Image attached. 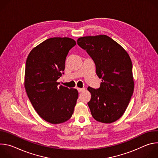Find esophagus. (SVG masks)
Listing matches in <instances>:
<instances>
[{"instance_id": "esophagus-1", "label": "esophagus", "mask_w": 158, "mask_h": 158, "mask_svg": "<svg viewBox=\"0 0 158 158\" xmlns=\"http://www.w3.org/2000/svg\"><path fill=\"white\" fill-rule=\"evenodd\" d=\"M85 90V88H77V91H78V92L79 93H81V92H82L83 91H84Z\"/></svg>"}]
</instances>
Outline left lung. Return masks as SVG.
Returning <instances> with one entry per match:
<instances>
[{"label":"left lung","instance_id":"obj_1","mask_svg":"<svg viewBox=\"0 0 158 158\" xmlns=\"http://www.w3.org/2000/svg\"><path fill=\"white\" fill-rule=\"evenodd\" d=\"M79 47L94 60L100 87H88L91 99L87 104L93 117L103 123L119 119L127 107L134 91L132 64L127 52L106 35L77 39Z\"/></svg>","mask_w":158,"mask_h":158}]
</instances>
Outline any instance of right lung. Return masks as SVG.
Returning <instances> with one entry per match:
<instances>
[{"instance_id": "obj_1", "label": "right lung", "mask_w": 158, "mask_h": 158, "mask_svg": "<svg viewBox=\"0 0 158 158\" xmlns=\"http://www.w3.org/2000/svg\"><path fill=\"white\" fill-rule=\"evenodd\" d=\"M76 44L68 37L50 38L34 48L26 60L27 94L37 114L51 124L69 120L76 104L77 89L59 86L57 82L64 74L66 57Z\"/></svg>"}]
</instances>
